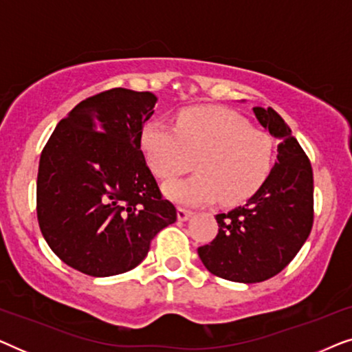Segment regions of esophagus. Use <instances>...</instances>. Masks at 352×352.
I'll use <instances>...</instances> for the list:
<instances>
[{
  "instance_id": "34e87169",
  "label": "esophagus",
  "mask_w": 352,
  "mask_h": 352,
  "mask_svg": "<svg viewBox=\"0 0 352 352\" xmlns=\"http://www.w3.org/2000/svg\"><path fill=\"white\" fill-rule=\"evenodd\" d=\"M192 216V211L190 210H186V208H177V219L179 221H187Z\"/></svg>"
}]
</instances>
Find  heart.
Listing matches in <instances>:
<instances>
[{"label":"heart","mask_w":352,"mask_h":352,"mask_svg":"<svg viewBox=\"0 0 352 352\" xmlns=\"http://www.w3.org/2000/svg\"><path fill=\"white\" fill-rule=\"evenodd\" d=\"M144 157L163 181L190 171L197 175L165 186L168 199L182 205H223L248 200L271 175L276 146L269 133L248 120L218 107H192L181 112L177 128L151 122L142 129Z\"/></svg>","instance_id":"heart-1"}]
</instances>
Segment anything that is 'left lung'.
<instances>
[{
  "instance_id": "left-lung-1",
  "label": "left lung",
  "mask_w": 352,
  "mask_h": 352,
  "mask_svg": "<svg viewBox=\"0 0 352 352\" xmlns=\"http://www.w3.org/2000/svg\"><path fill=\"white\" fill-rule=\"evenodd\" d=\"M253 112L278 141L276 165L247 204L216 214L218 235L197 250L211 274L240 283L267 280L287 267L314 221L309 158L276 110L253 107Z\"/></svg>"
}]
</instances>
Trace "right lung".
<instances>
[{
    "label": "right lung",
    "instance_id": "obj_1",
    "mask_svg": "<svg viewBox=\"0 0 352 352\" xmlns=\"http://www.w3.org/2000/svg\"><path fill=\"white\" fill-rule=\"evenodd\" d=\"M155 94L113 88L62 118L40 157L36 214L50 248L91 277L131 271L176 221L141 151Z\"/></svg>",
    "mask_w": 352,
    "mask_h": 352
}]
</instances>
